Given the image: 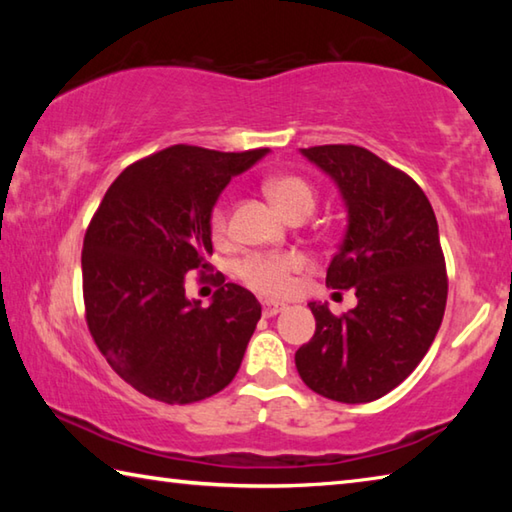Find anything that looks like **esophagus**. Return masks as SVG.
<instances>
[{
	"label": "esophagus",
	"instance_id": "34e87169",
	"mask_svg": "<svg viewBox=\"0 0 512 512\" xmlns=\"http://www.w3.org/2000/svg\"><path fill=\"white\" fill-rule=\"evenodd\" d=\"M282 309H284V305H277V302H264V307H262V311H264V316H266V318H271V316H275V314H280Z\"/></svg>",
	"mask_w": 512,
	"mask_h": 512
}]
</instances>
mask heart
<instances>
[{
    "label": "heart",
    "instance_id": "1",
    "mask_svg": "<svg viewBox=\"0 0 512 512\" xmlns=\"http://www.w3.org/2000/svg\"><path fill=\"white\" fill-rule=\"evenodd\" d=\"M266 194L277 205L282 214L307 216L316 205V192L307 180L298 176H275L266 180ZM230 214L228 207L219 203L212 210L210 228L214 239H223L228 235ZM305 268V257L296 250H282V253H253L239 259L235 273L246 287L253 289L259 296L282 298L296 287V275Z\"/></svg>",
    "mask_w": 512,
    "mask_h": 512
}]
</instances>
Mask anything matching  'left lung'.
Masks as SVG:
<instances>
[{
	"instance_id": "8db88e82",
	"label": "left lung",
	"mask_w": 512,
	"mask_h": 512,
	"mask_svg": "<svg viewBox=\"0 0 512 512\" xmlns=\"http://www.w3.org/2000/svg\"><path fill=\"white\" fill-rule=\"evenodd\" d=\"M302 155L332 176L348 207L327 284L352 287L359 302L341 316L309 302L316 332L296 352V368L327 400H379L411 375L443 323L447 271L436 214L411 176L363 146H311Z\"/></svg>"
}]
</instances>
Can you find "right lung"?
Wrapping results in <instances>:
<instances>
[{
  "instance_id": "obj_1",
  "label": "right lung",
  "mask_w": 512,
  "mask_h": 512,
  "mask_svg": "<svg viewBox=\"0 0 512 512\" xmlns=\"http://www.w3.org/2000/svg\"><path fill=\"white\" fill-rule=\"evenodd\" d=\"M266 149L176 144L119 173L85 230V320L110 368L151 400L192 404L235 379L262 305L210 271V216L232 176ZM198 270L220 287L210 308L184 296Z\"/></svg>"
}]
</instances>
